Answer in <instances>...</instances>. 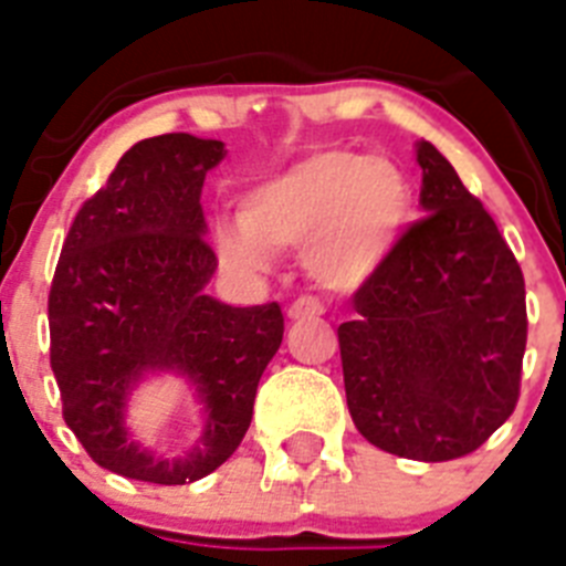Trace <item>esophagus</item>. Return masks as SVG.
<instances>
[{"label": "esophagus", "mask_w": 566, "mask_h": 566, "mask_svg": "<svg viewBox=\"0 0 566 566\" xmlns=\"http://www.w3.org/2000/svg\"><path fill=\"white\" fill-rule=\"evenodd\" d=\"M323 314H325V305L314 296L296 298V302L287 307V316H291V319H314V316H323Z\"/></svg>", "instance_id": "esophagus-1"}]
</instances>
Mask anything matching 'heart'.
<instances>
[{
  "label": "heart",
  "instance_id": "1",
  "mask_svg": "<svg viewBox=\"0 0 566 566\" xmlns=\"http://www.w3.org/2000/svg\"><path fill=\"white\" fill-rule=\"evenodd\" d=\"M410 218L407 177L387 156L316 150L252 186L238 227L214 232L229 270L259 273L268 252L305 250L307 275L325 291H352L389 255Z\"/></svg>",
  "mask_w": 566,
  "mask_h": 566
}]
</instances>
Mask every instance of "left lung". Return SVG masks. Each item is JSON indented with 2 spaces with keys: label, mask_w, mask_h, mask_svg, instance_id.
<instances>
[{
  "label": "left lung",
  "mask_w": 566,
  "mask_h": 566,
  "mask_svg": "<svg viewBox=\"0 0 566 566\" xmlns=\"http://www.w3.org/2000/svg\"><path fill=\"white\" fill-rule=\"evenodd\" d=\"M424 218L357 287L337 328L348 412L403 459L474 453L514 412L526 352L517 259L453 165L418 142Z\"/></svg>",
  "instance_id": "obj_1"
}]
</instances>
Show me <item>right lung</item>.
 Returning <instances> with one entry per match:
<instances>
[{
    "mask_svg": "<svg viewBox=\"0 0 566 566\" xmlns=\"http://www.w3.org/2000/svg\"><path fill=\"white\" fill-rule=\"evenodd\" d=\"M220 159L218 139H142L81 206L60 250L49 352L63 418L92 462L127 480L186 485L223 465L282 346L279 302L232 307L206 293L218 255L200 191ZM154 370L186 374L207 407L205 439L186 460H156L123 424L132 387Z\"/></svg>",
    "mask_w": 566,
    "mask_h": 566,
    "instance_id": "obj_1",
    "label": "right lung"
}]
</instances>
